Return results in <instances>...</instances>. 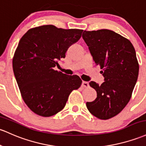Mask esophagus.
<instances>
[{
  "label": "esophagus",
  "instance_id": "obj_1",
  "mask_svg": "<svg viewBox=\"0 0 146 146\" xmlns=\"http://www.w3.org/2000/svg\"><path fill=\"white\" fill-rule=\"evenodd\" d=\"M89 86V82H88L83 81L82 83V87L86 88V87H88Z\"/></svg>",
  "mask_w": 146,
  "mask_h": 146
}]
</instances>
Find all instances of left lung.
Segmentation results:
<instances>
[{"label": "left lung", "instance_id": "8db88e82", "mask_svg": "<svg viewBox=\"0 0 146 146\" xmlns=\"http://www.w3.org/2000/svg\"><path fill=\"white\" fill-rule=\"evenodd\" d=\"M82 38L105 78L100 85L89 82L97 98L86 102V107L99 119H110L122 111L132 96L139 70L135 50L127 39L107 29L84 30Z\"/></svg>", "mask_w": 146, "mask_h": 146}]
</instances>
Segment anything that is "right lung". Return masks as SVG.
<instances>
[{
    "mask_svg": "<svg viewBox=\"0 0 146 146\" xmlns=\"http://www.w3.org/2000/svg\"><path fill=\"white\" fill-rule=\"evenodd\" d=\"M82 32L41 25L30 29L19 41L12 60L14 76L23 100L36 114L49 117L57 113L71 91L81 86L78 76H67L54 68Z\"/></svg>",
    "mask_w": 146,
    "mask_h": 146,
    "instance_id": "right-lung-1",
    "label": "right lung"
}]
</instances>
